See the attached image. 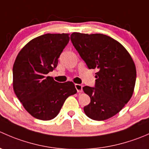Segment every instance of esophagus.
I'll use <instances>...</instances> for the list:
<instances>
[{
	"instance_id": "34e87169",
	"label": "esophagus",
	"mask_w": 149,
	"mask_h": 149,
	"mask_svg": "<svg viewBox=\"0 0 149 149\" xmlns=\"http://www.w3.org/2000/svg\"><path fill=\"white\" fill-rule=\"evenodd\" d=\"M75 87H76V90H77V91L79 93H81L82 92V88H83V86H82V85H81V84H75Z\"/></svg>"
}]
</instances>
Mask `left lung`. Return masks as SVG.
<instances>
[{
    "instance_id": "obj_1",
    "label": "left lung",
    "mask_w": 149,
    "mask_h": 149,
    "mask_svg": "<svg viewBox=\"0 0 149 149\" xmlns=\"http://www.w3.org/2000/svg\"><path fill=\"white\" fill-rule=\"evenodd\" d=\"M70 40L87 67L99 70L94 86L83 87L91 99L84 112L94 120L112 118L133 95L136 80L133 59L120 43L104 34L73 32Z\"/></svg>"
}]
</instances>
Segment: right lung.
I'll use <instances>...</instances> for the list:
<instances>
[{
    "label": "right lung",
    "instance_id": "obj_1",
    "mask_svg": "<svg viewBox=\"0 0 149 149\" xmlns=\"http://www.w3.org/2000/svg\"><path fill=\"white\" fill-rule=\"evenodd\" d=\"M70 40L68 34H46L33 39L18 54L13 67L14 92L34 118L49 120L59 113L65 100L76 94L73 82L58 83L48 73Z\"/></svg>",
    "mask_w": 149,
    "mask_h": 149
}]
</instances>
